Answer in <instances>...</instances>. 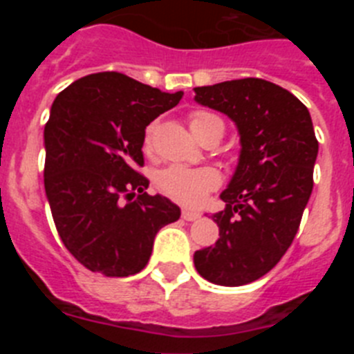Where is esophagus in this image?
Masks as SVG:
<instances>
[{"instance_id":"34e87169","label":"esophagus","mask_w":354,"mask_h":354,"mask_svg":"<svg viewBox=\"0 0 354 354\" xmlns=\"http://www.w3.org/2000/svg\"><path fill=\"white\" fill-rule=\"evenodd\" d=\"M183 218L186 221H195V220H198L200 214H198V212H195V211H189V209H184Z\"/></svg>"}]
</instances>
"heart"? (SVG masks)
Here are the masks:
<instances>
[{
	"mask_svg": "<svg viewBox=\"0 0 354 354\" xmlns=\"http://www.w3.org/2000/svg\"><path fill=\"white\" fill-rule=\"evenodd\" d=\"M218 117L204 111H196L189 118V127L196 138L204 131L209 122ZM152 133L154 126H149L145 133V149L152 145ZM156 186L165 196L186 207H198L205 202L209 193L220 186V174L212 168H187L180 165H171L159 171Z\"/></svg>",
	"mask_w": 354,
	"mask_h": 354,
	"instance_id": "b5f03b06",
	"label": "heart"
}]
</instances>
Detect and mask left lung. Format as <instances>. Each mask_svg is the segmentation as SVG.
Returning <instances> with one entry per match:
<instances>
[{
	"label": "left lung",
	"mask_w": 354,
	"mask_h": 354,
	"mask_svg": "<svg viewBox=\"0 0 354 354\" xmlns=\"http://www.w3.org/2000/svg\"><path fill=\"white\" fill-rule=\"evenodd\" d=\"M195 101L227 115L239 133V159L212 214L214 246L196 250V271L237 287L271 271L292 243L314 187L319 143L306 106L259 77L196 86Z\"/></svg>",
	"instance_id": "1"
}]
</instances>
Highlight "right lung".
<instances>
[{
  "instance_id": "right-lung-1",
  "label": "right lung",
  "mask_w": 354,
  "mask_h": 354,
  "mask_svg": "<svg viewBox=\"0 0 354 354\" xmlns=\"http://www.w3.org/2000/svg\"><path fill=\"white\" fill-rule=\"evenodd\" d=\"M183 95L120 72L88 74L56 95L44 129V187L65 248L93 273H140L159 228L180 218L167 196L147 195L136 167L147 126Z\"/></svg>"
}]
</instances>
